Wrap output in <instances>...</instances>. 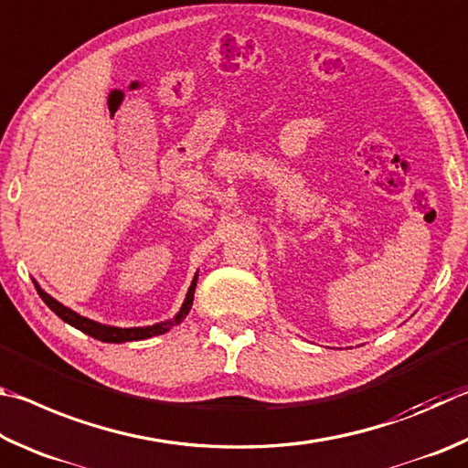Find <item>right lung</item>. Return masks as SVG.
<instances>
[{
    "label": "right lung",
    "instance_id": "right-lung-1",
    "mask_svg": "<svg viewBox=\"0 0 468 468\" xmlns=\"http://www.w3.org/2000/svg\"><path fill=\"white\" fill-rule=\"evenodd\" d=\"M197 277L199 273H195L193 282H191V288L186 292V298L183 302V306H180L178 313L168 318V321H162V323H155L150 326H129V329H122V326H111V324H102V323H96L92 318H86L78 313H73L71 308L63 306L61 302H57L53 296H48V293L40 288V285L35 282V288L38 292V296L43 298L45 304L53 310V313L61 318L63 323L71 324L73 329H78L81 333L90 335V337H94L98 341H104V343H127V341H142V339H150V337H158V335L168 333L172 326H176L185 321V316L188 314V310L193 306V296H195V288H197Z\"/></svg>",
    "mask_w": 468,
    "mask_h": 468
}]
</instances>
